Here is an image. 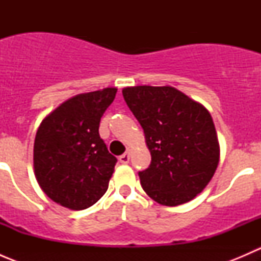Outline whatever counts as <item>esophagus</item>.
<instances>
[{
  "mask_svg": "<svg viewBox=\"0 0 261 261\" xmlns=\"http://www.w3.org/2000/svg\"><path fill=\"white\" fill-rule=\"evenodd\" d=\"M118 160H120V163H122V164H127V163L130 162V154H128V151H126L125 154L121 155V156L118 158Z\"/></svg>",
  "mask_w": 261,
  "mask_h": 261,
  "instance_id": "1",
  "label": "esophagus"
}]
</instances>
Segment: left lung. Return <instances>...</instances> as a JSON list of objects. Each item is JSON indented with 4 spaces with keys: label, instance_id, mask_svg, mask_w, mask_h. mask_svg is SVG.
<instances>
[{
    "label": "left lung",
    "instance_id": "8db88e82",
    "mask_svg": "<svg viewBox=\"0 0 261 261\" xmlns=\"http://www.w3.org/2000/svg\"><path fill=\"white\" fill-rule=\"evenodd\" d=\"M122 96L151 154L149 168L139 172L143 189L164 206L192 201L206 188L220 162L208 110L170 86L126 87Z\"/></svg>",
    "mask_w": 261,
    "mask_h": 261
}]
</instances>
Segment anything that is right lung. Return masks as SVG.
Returning <instances> with one entry per match:
<instances>
[{
  "label": "right lung",
  "instance_id": "add662e5",
  "mask_svg": "<svg viewBox=\"0 0 261 261\" xmlns=\"http://www.w3.org/2000/svg\"><path fill=\"white\" fill-rule=\"evenodd\" d=\"M116 92L109 87L77 94L41 121L34 143V170L40 188L55 203L80 211L106 193L117 159L98 128Z\"/></svg>",
  "mask_w": 261,
  "mask_h": 261
}]
</instances>
